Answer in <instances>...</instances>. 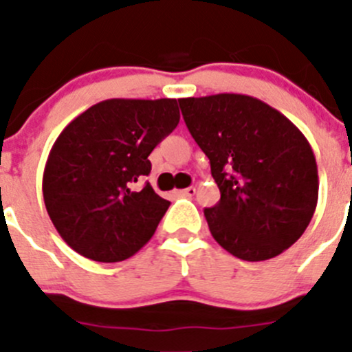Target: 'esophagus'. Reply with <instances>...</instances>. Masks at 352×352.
<instances>
[{"mask_svg": "<svg viewBox=\"0 0 352 352\" xmlns=\"http://www.w3.org/2000/svg\"><path fill=\"white\" fill-rule=\"evenodd\" d=\"M177 196H180V197H190V196H194V194H196V189H194V187H187V189H180V190H177Z\"/></svg>", "mask_w": 352, "mask_h": 352, "instance_id": "esophagus-1", "label": "esophagus"}]
</instances>
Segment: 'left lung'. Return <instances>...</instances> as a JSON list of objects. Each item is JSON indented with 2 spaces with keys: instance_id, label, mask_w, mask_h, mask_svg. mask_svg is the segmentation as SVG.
<instances>
[{
  "instance_id": "obj_1",
  "label": "left lung",
  "mask_w": 352,
  "mask_h": 352,
  "mask_svg": "<svg viewBox=\"0 0 352 352\" xmlns=\"http://www.w3.org/2000/svg\"><path fill=\"white\" fill-rule=\"evenodd\" d=\"M179 104L221 192L214 208L204 209L212 239L248 262L283 254L317 208L318 170L307 138L250 95L189 97Z\"/></svg>"
}]
</instances>
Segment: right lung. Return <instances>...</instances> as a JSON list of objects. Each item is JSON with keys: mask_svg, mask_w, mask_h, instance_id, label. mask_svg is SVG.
Returning <instances> with one entry per match:
<instances>
[{"mask_svg": "<svg viewBox=\"0 0 352 352\" xmlns=\"http://www.w3.org/2000/svg\"><path fill=\"white\" fill-rule=\"evenodd\" d=\"M180 120L175 98H109L74 117L51 148L45 209L61 239L97 262L129 258L153 236L170 202L150 182L148 160Z\"/></svg>", "mask_w": 352, "mask_h": 352, "instance_id": "add662e5", "label": "right lung"}]
</instances>
